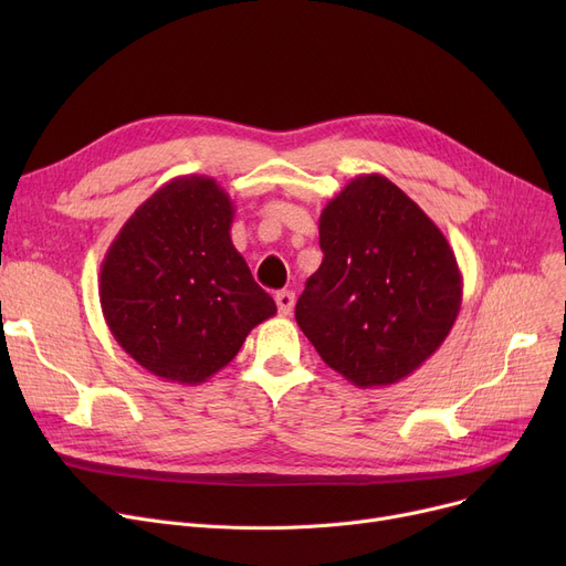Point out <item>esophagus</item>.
Instances as JSON below:
<instances>
[{"mask_svg": "<svg viewBox=\"0 0 566 566\" xmlns=\"http://www.w3.org/2000/svg\"><path fill=\"white\" fill-rule=\"evenodd\" d=\"M275 303H277V310L282 316H289L293 312V305H295V295L291 291H280L275 295Z\"/></svg>", "mask_w": 566, "mask_h": 566, "instance_id": "esophagus-1", "label": "esophagus"}]
</instances>
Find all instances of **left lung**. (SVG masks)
Wrapping results in <instances>:
<instances>
[{"label": "left lung", "instance_id": "8db88e82", "mask_svg": "<svg viewBox=\"0 0 566 566\" xmlns=\"http://www.w3.org/2000/svg\"><path fill=\"white\" fill-rule=\"evenodd\" d=\"M323 263L295 321L321 360L363 390L422 367L450 335L463 277L436 222L380 174H360L318 220Z\"/></svg>", "mask_w": 566, "mask_h": 566}]
</instances>
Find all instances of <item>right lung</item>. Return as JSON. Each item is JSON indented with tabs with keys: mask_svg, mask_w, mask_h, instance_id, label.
I'll list each match as a JSON object with an SVG mask.
<instances>
[{
	"mask_svg": "<svg viewBox=\"0 0 566 566\" xmlns=\"http://www.w3.org/2000/svg\"><path fill=\"white\" fill-rule=\"evenodd\" d=\"M233 201L211 176H178L128 218L101 263L112 337L158 378L199 385L277 314L231 243Z\"/></svg>",
	"mask_w": 566,
	"mask_h": 566,
	"instance_id": "add662e5",
	"label": "right lung"
}]
</instances>
